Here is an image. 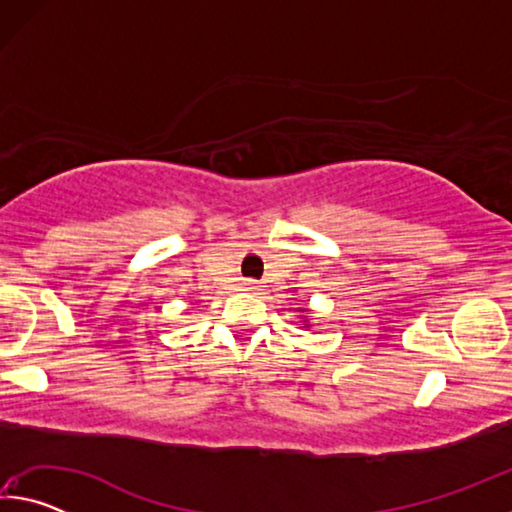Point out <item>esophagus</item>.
<instances>
[{
    "label": "esophagus",
    "mask_w": 512,
    "mask_h": 512,
    "mask_svg": "<svg viewBox=\"0 0 512 512\" xmlns=\"http://www.w3.org/2000/svg\"><path fill=\"white\" fill-rule=\"evenodd\" d=\"M244 287H246V291H257V282L255 280H246Z\"/></svg>",
    "instance_id": "esophagus-1"
}]
</instances>
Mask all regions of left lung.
<instances>
[{"mask_svg":"<svg viewBox=\"0 0 512 512\" xmlns=\"http://www.w3.org/2000/svg\"><path fill=\"white\" fill-rule=\"evenodd\" d=\"M302 323H307V318H305V320H302Z\"/></svg>","mask_w":512,"mask_h":512,"instance_id":"obj_1","label":"left lung"}]
</instances>
